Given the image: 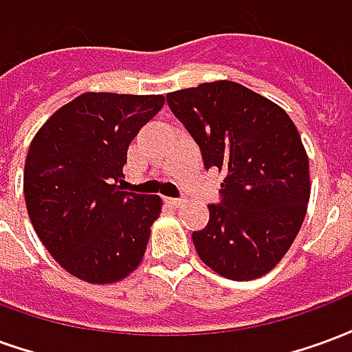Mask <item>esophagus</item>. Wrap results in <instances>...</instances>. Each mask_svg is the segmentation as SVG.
<instances>
[{
  "label": "esophagus",
  "mask_w": 352,
  "mask_h": 352,
  "mask_svg": "<svg viewBox=\"0 0 352 352\" xmlns=\"http://www.w3.org/2000/svg\"><path fill=\"white\" fill-rule=\"evenodd\" d=\"M166 204H168L169 207H173V209H179V207L183 206V201L175 198H166Z\"/></svg>",
  "instance_id": "obj_1"
}]
</instances>
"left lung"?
Segmentation results:
<instances>
[{"label": "left lung", "mask_w": 352, "mask_h": 352, "mask_svg": "<svg viewBox=\"0 0 352 352\" xmlns=\"http://www.w3.org/2000/svg\"><path fill=\"white\" fill-rule=\"evenodd\" d=\"M168 103L206 168L224 173L222 204L209 206V224L192 234L198 256L226 279H258L287 254L307 213L309 158L296 124L232 80L169 92Z\"/></svg>", "instance_id": "obj_1"}]
</instances>
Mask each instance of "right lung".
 I'll list each match as a JSON object with an SVG mask.
<instances>
[{"label":"right lung","instance_id":"right-lung-1","mask_svg":"<svg viewBox=\"0 0 352 352\" xmlns=\"http://www.w3.org/2000/svg\"><path fill=\"white\" fill-rule=\"evenodd\" d=\"M162 94L87 92L65 103L30 143L24 198L50 256L92 285L126 279L145 256L160 196L124 192L128 146L162 107Z\"/></svg>","mask_w":352,"mask_h":352}]
</instances>
